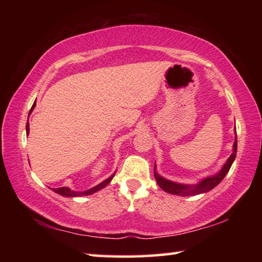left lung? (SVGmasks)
<instances>
[{"instance_id": "obj_1", "label": "left lung", "mask_w": 262, "mask_h": 262, "mask_svg": "<svg viewBox=\"0 0 262 262\" xmlns=\"http://www.w3.org/2000/svg\"><path fill=\"white\" fill-rule=\"evenodd\" d=\"M236 154H237V137H236V140H234V143H233V152L231 154V156L229 157V159L227 161V164H225L223 168H222V171L220 172V173L214 176V177L206 178L205 180H202L199 185L186 186V185L172 183V181H170V180L162 178V177L159 176L157 172H155V179H156L159 187L170 194L181 195V196H189V195L206 193V192H208V190L214 188L215 186L219 185L222 181V179L225 177V174L228 173L230 167H231V165H232V162L234 161V158H236Z\"/></svg>"}]
</instances>
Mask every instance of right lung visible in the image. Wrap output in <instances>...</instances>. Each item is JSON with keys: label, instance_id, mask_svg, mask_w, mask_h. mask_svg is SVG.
<instances>
[{"label": "right lung", "instance_id": "add662e5", "mask_svg": "<svg viewBox=\"0 0 262 262\" xmlns=\"http://www.w3.org/2000/svg\"><path fill=\"white\" fill-rule=\"evenodd\" d=\"M34 106H35V101H34V104H33V106H32V108L30 110V113L32 112V110L34 108ZM29 130H30V127H29V120H28V123H26V133H28V134H29ZM113 177H114V174H113L112 177H110L108 179H106L105 181H103V183H101V184L97 185L96 187L91 188V189H89V190H85V192H74V190H70V189H69V188H67V187L54 188V192L59 193L60 195H63V196H69V198H74V196H83V195H90V194H92V193L97 192V190H99V189H101V188H104L106 185H108V183H110L111 180H112Z\"/></svg>", "mask_w": 262, "mask_h": 262}]
</instances>
